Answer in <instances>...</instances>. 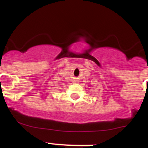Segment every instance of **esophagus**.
Returning <instances> with one entry per match:
<instances>
[{
	"mask_svg": "<svg viewBox=\"0 0 148 148\" xmlns=\"http://www.w3.org/2000/svg\"><path fill=\"white\" fill-rule=\"evenodd\" d=\"M73 82H74V83H76V82H78V80L75 79V78H74V79H73Z\"/></svg>",
	"mask_w": 148,
	"mask_h": 148,
	"instance_id": "1",
	"label": "esophagus"
}]
</instances>
